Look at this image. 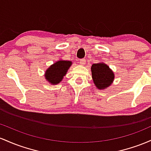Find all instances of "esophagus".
<instances>
[{"label": "esophagus", "mask_w": 151, "mask_h": 151, "mask_svg": "<svg viewBox=\"0 0 151 151\" xmlns=\"http://www.w3.org/2000/svg\"><path fill=\"white\" fill-rule=\"evenodd\" d=\"M78 63L81 65H85V64H86V60H85V59H81Z\"/></svg>", "instance_id": "1"}]
</instances>
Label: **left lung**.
<instances>
[{"mask_svg": "<svg viewBox=\"0 0 151 151\" xmlns=\"http://www.w3.org/2000/svg\"><path fill=\"white\" fill-rule=\"evenodd\" d=\"M92 78L98 89H106L114 80V73L106 64L103 63H94L91 66Z\"/></svg>", "mask_w": 151, "mask_h": 151, "instance_id": "1", "label": "left lung"}]
</instances>
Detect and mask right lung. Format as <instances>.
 Here are the masks:
<instances>
[{
	"label": "right lung",
	"instance_id": "right-lung-1",
	"mask_svg": "<svg viewBox=\"0 0 151 151\" xmlns=\"http://www.w3.org/2000/svg\"><path fill=\"white\" fill-rule=\"evenodd\" d=\"M71 65L72 62L68 60L56 61L45 71V79L52 85L59 83L63 80V76H65Z\"/></svg>",
	"mask_w": 151,
	"mask_h": 151
}]
</instances>
